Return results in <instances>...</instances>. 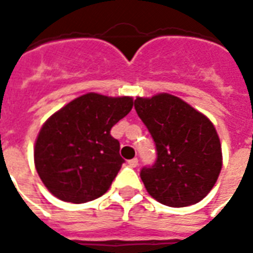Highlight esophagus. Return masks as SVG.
I'll use <instances>...</instances> for the list:
<instances>
[{
  "label": "esophagus",
  "instance_id": "obj_1",
  "mask_svg": "<svg viewBox=\"0 0 253 253\" xmlns=\"http://www.w3.org/2000/svg\"><path fill=\"white\" fill-rule=\"evenodd\" d=\"M138 159L134 158V159H131V160H128V166L131 167V168H136L138 167Z\"/></svg>",
  "mask_w": 253,
  "mask_h": 253
}]
</instances>
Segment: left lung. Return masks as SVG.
<instances>
[{"label": "left lung", "instance_id": "obj_1", "mask_svg": "<svg viewBox=\"0 0 253 253\" xmlns=\"http://www.w3.org/2000/svg\"><path fill=\"white\" fill-rule=\"evenodd\" d=\"M135 110L158 151L155 166L140 172L148 194L170 208L198 204L214 188L223 164L211 121L169 93L136 97Z\"/></svg>", "mask_w": 253, "mask_h": 253}]
</instances>
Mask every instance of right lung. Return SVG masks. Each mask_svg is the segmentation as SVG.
<instances>
[{
  "label": "right lung",
  "mask_w": 253,
  "mask_h": 253,
  "mask_svg": "<svg viewBox=\"0 0 253 253\" xmlns=\"http://www.w3.org/2000/svg\"><path fill=\"white\" fill-rule=\"evenodd\" d=\"M132 97L86 93L53 113L34 146L44 186L64 202L85 204L109 190L125 162L111 127L132 109Z\"/></svg>",
  "instance_id": "1"
}]
</instances>
